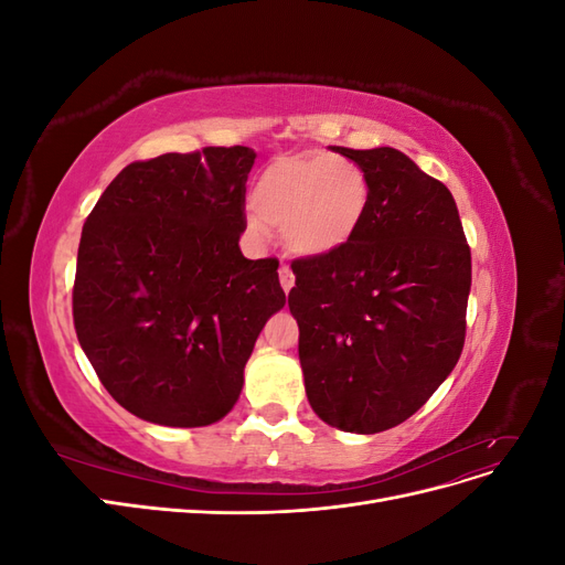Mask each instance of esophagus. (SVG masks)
Instances as JSON below:
<instances>
[{
	"label": "esophagus",
	"instance_id": "34e87169",
	"mask_svg": "<svg viewBox=\"0 0 565 565\" xmlns=\"http://www.w3.org/2000/svg\"><path fill=\"white\" fill-rule=\"evenodd\" d=\"M278 276H280V285H282V289H285V295H289V289L295 287V273H292V268H289V266H280Z\"/></svg>",
	"mask_w": 565,
	"mask_h": 565
}]
</instances>
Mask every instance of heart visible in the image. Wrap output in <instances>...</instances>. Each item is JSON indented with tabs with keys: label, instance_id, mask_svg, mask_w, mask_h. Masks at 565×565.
I'll return each mask as SVG.
<instances>
[{
	"label": "heart",
	"instance_id": "b5f03b06",
	"mask_svg": "<svg viewBox=\"0 0 565 565\" xmlns=\"http://www.w3.org/2000/svg\"><path fill=\"white\" fill-rule=\"evenodd\" d=\"M252 200L245 221L256 237L276 226L289 252L313 259L353 241L367 212L370 185L355 162L311 152L273 162Z\"/></svg>",
	"mask_w": 565,
	"mask_h": 565
}]
</instances>
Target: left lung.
Here are the masks:
<instances>
[{"mask_svg":"<svg viewBox=\"0 0 565 565\" xmlns=\"http://www.w3.org/2000/svg\"><path fill=\"white\" fill-rule=\"evenodd\" d=\"M339 156L363 169L370 204L353 241L292 264L289 313L313 413L351 434L393 429L459 361L471 252L452 193L396 148Z\"/></svg>","mask_w":565,"mask_h":565,"instance_id":"1","label":"left lung"}]
</instances>
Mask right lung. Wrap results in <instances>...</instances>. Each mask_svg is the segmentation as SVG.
<instances>
[{"instance_id":"add662e5","label":"right lung","mask_w":565,"mask_h":565,"mask_svg":"<svg viewBox=\"0 0 565 565\" xmlns=\"http://www.w3.org/2000/svg\"><path fill=\"white\" fill-rule=\"evenodd\" d=\"M247 146L131 162L82 228L73 318L100 384L139 419L207 426L285 292L276 259H245Z\"/></svg>"}]
</instances>
